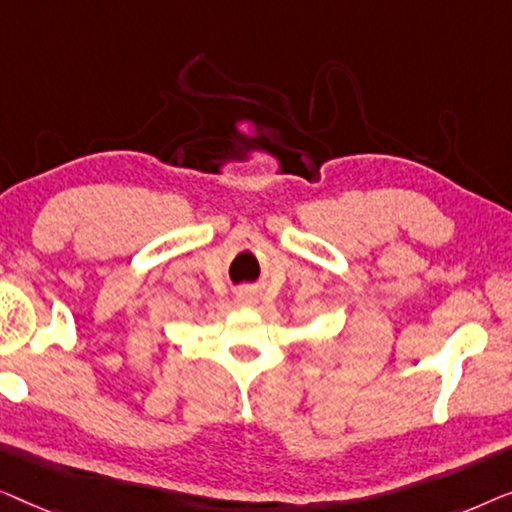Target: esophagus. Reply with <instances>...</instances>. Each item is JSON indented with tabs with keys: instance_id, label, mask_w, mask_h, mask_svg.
I'll list each match as a JSON object with an SVG mask.
<instances>
[{
	"instance_id": "34e87169",
	"label": "esophagus",
	"mask_w": 512,
	"mask_h": 512,
	"mask_svg": "<svg viewBox=\"0 0 512 512\" xmlns=\"http://www.w3.org/2000/svg\"><path fill=\"white\" fill-rule=\"evenodd\" d=\"M236 297H239V301H253L255 299V292L250 290V287H243V290H239V294H236Z\"/></svg>"
}]
</instances>
